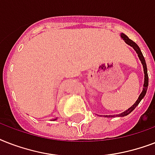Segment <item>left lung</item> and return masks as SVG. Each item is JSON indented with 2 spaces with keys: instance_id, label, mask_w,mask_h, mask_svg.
<instances>
[{
  "instance_id": "8db88e82",
  "label": "left lung",
  "mask_w": 155,
  "mask_h": 155,
  "mask_svg": "<svg viewBox=\"0 0 155 155\" xmlns=\"http://www.w3.org/2000/svg\"><path fill=\"white\" fill-rule=\"evenodd\" d=\"M120 37H121V38H123V40L125 41L126 43H127L128 45H130V47H132L134 49V51L136 52H137V56H138V58H139V59L141 60V62H142V66H143V70H144V75H145V78H144V84H143V90H142V93L140 94L139 97H138V99L136 101V102H135L134 104H133L131 107H130V108H128L127 110H125V112H123V113H120V114H118V115H116V117L117 116V117H125V116H127L128 114H130L131 112H132L134 109L136 107H137V105H138V104L140 103V101H142L143 98H144L145 95H146V93H147V88H148V82H149V79H148V74H147V63H146V61H145V58L144 57H143V54H142V51H141V50H140L139 47L137 46L136 43H135L134 41H132L131 39H130L129 38L126 36V35H125V34H123V33H121L120 34ZM106 117H115V115H106L105 116Z\"/></svg>"
}]
</instances>
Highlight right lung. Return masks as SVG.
Returning a JSON list of instances; mask_svg holds the SVG:
<instances>
[{"label":"right lung","mask_w":155,"mask_h":155,"mask_svg":"<svg viewBox=\"0 0 155 155\" xmlns=\"http://www.w3.org/2000/svg\"><path fill=\"white\" fill-rule=\"evenodd\" d=\"M54 120H57V118H55V119H54Z\"/></svg>","instance_id":"1"}]
</instances>
